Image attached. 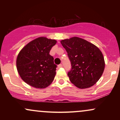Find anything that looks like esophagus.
Instances as JSON below:
<instances>
[{"mask_svg":"<svg viewBox=\"0 0 120 120\" xmlns=\"http://www.w3.org/2000/svg\"><path fill=\"white\" fill-rule=\"evenodd\" d=\"M62 67H63V65H62V64H59L58 65V68H62Z\"/></svg>","mask_w":120,"mask_h":120,"instance_id":"obj_1","label":"esophagus"}]
</instances>
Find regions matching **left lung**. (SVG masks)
<instances>
[{"instance_id":"left-lung-1","label":"left lung","mask_w":120,"mask_h":120,"mask_svg":"<svg viewBox=\"0 0 120 120\" xmlns=\"http://www.w3.org/2000/svg\"><path fill=\"white\" fill-rule=\"evenodd\" d=\"M67 51L71 69L69 80L79 89H86L95 84L105 68L102 52L98 47L86 40L74 37L60 41Z\"/></svg>"}]
</instances>
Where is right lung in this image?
Masks as SVG:
<instances>
[{"instance_id":"obj_1","label":"right lung","mask_w":120,"mask_h":120,"mask_svg":"<svg viewBox=\"0 0 120 120\" xmlns=\"http://www.w3.org/2000/svg\"><path fill=\"white\" fill-rule=\"evenodd\" d=\"M57 41L39 37L27 43L18 54L17 71L21 79L30 86L45 89L51 85L56 75L57 65L49 51Z\"/></svg>"}]
</instances>
